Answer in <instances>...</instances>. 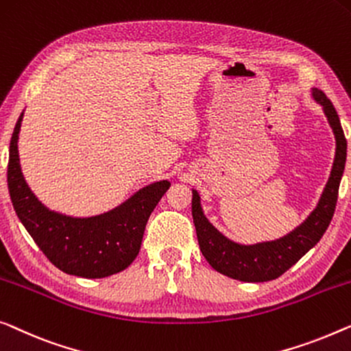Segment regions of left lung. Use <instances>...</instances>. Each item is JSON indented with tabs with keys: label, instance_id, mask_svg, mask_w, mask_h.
Masks as SVG:
<instances>
[{
	"label": "left lung",
	"instance_id": "left-lung-1",
	"mask_svg": "<svg viewBox=\"0 0 351 351\" xmlns=\"http://www.w3.org/2000/svg\"><path fill=\"white\" fill-rule=\"evenodd\" d=\"M313 99L323 108L336 138V156L331 176L317 207L296 230L276 241L242 245L223 236L207 220L201 207V197L193 190L191 213L195 221L197 242L207 263L217 272L241 282H267L280 277L293 264H296L323 237L332 220L337 204L339 185L347 161V139H345L339 115L331 101L322 90L312 88Z\"/></svg>",
	"mask_w": 351,
	"mask_h": 351
}]
</instances>
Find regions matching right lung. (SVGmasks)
<instances>
[{
	"label": "right lung",
	"mask_w": 351,
	"mask_h": 351,
	"mask_svg": "<svg viewBox=\"0 0 351 351\" xmlns=\"http://www.w3.org/2000/svg\"><path fill=\"white\" fill-rule=\"evenodd\" d=\"M22 120L23 112L9 145L8 186L25 230L49 261L71 276L103 278L123 271L138 256L147 220L169 182H154L115 209L95 217H69L50 210L29 190L22 174L17 144Z\"/></svg>",
	"instance_id": "right-lung-1"
}]
</instances>
